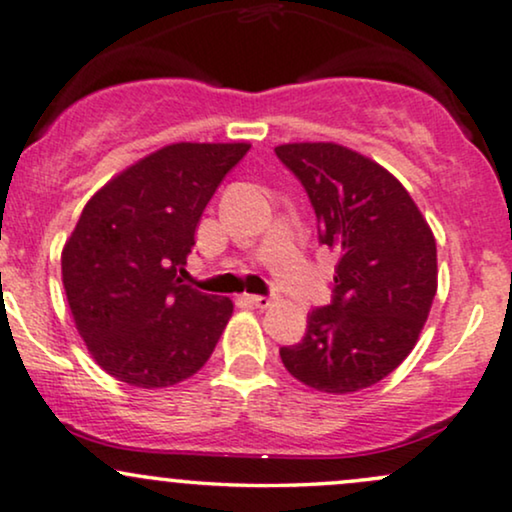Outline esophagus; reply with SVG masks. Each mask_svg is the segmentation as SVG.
Instances as JSON below:
<instances>
[{
  "label": "esophagus",
  "mask_w": 512,
  "mask_h": 512,
  "mask_svg": "<svg viewBox=\"0 0 512 512\" xmlns=\"http://www.w3.org/2000/svg\"><path fill=\"white\" fill-rule=\"evenodd\" d=\"M246 301H249V304H251V306H256V308H268L270 304H273V296L249 294V296H246Z\"/></svg>",
  "instance_id": "34e87169"
}]
</instances>
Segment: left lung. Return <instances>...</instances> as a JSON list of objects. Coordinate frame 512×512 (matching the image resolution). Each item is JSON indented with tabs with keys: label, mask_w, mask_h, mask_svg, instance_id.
<instances>
[{
	"label": "left lung",
	"mask_w": 512,
	"mask_h": 512,
	"mask_svg": "<svg viewBox=\"0 0 512 512\" xmlns=\"http://www.w3.org/2000/svg\"><path fill=\"white\" fill-rule=\"evenodd\" d=\"M339 251L332 301L308 313L299 344L280 358L327 394L372 387L413 351L437 294V242L410 194L380 163L332 142L275 147Z\"/></svg>",
	"instance_id": "8db88e82"
}]
</instances>
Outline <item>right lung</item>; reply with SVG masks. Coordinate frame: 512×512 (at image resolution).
Segmentation results:
<instances>
[{
  "mask_svg": "<svg viewBox=\"0 0 512 512\" xmlns=\"http://www.w3.org/2000/svg\"><path fill=\"white\" fill-rule=\"evenodd\" d=\"M249 144L180 142L116 175L82 208L61 275L75 327L116 380L156 389L201 370L232 315L185 285L208 201Z\"/></svg>",
  "mask_w": 512,
  "mask_h": 512,
  "instance_id": "1",
  "label": "right lung"
}]
</instances>
